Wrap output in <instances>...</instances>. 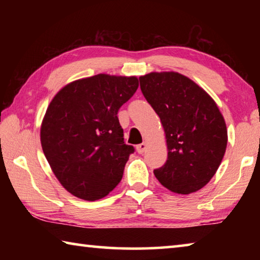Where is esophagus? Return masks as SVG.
<instances>
[{
    "instance_id": "34e87169",
    "label": "esophagus",
    "mask_w": 260,
    "mask_h": 260,
    "mask_svg": "<svg viewBox=\"0 0 260 260\" xmlns=\"http://www.w3.org/2000/svg\"><path fill=\"white\" fill-rule=\"evenodd\" d=\"M146 149H147V143L142 142L141 144H139L138 147H136V151H138L139 153H143L144 151H146Z\"/></svg>"
}]
</instances>
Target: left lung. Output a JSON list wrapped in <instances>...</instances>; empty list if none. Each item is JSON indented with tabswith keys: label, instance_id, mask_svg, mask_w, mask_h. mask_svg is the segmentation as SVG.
Returning <instances> with one entry per match:
<instances>
[{
	"label": "left lung",
	"instance_id": "8db88e82",
	"mask_svg": "<svg viewBox=\"0 0 260 260\" xmlns=\"http://www.w3.org/2000/svg\"><path fill=\"white\" fill-rule=\"evenodd\" d=\"M140 87L166 135L167 160L153 171L155 177L173 192L200 190L217 172L227 147L226 122L217 104L177 72L146 74Z\"/></svg>",
	"mask_w": 260,
	"mask_h": 260
}]
</instances>
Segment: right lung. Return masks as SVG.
Wrapping results in <instances>:
<instances>
[{
  "label": "right lung",
  "mask_w": 260,
  "mask_h": 260,
  "mask_svg": "<svg viewBox=\"0 0 260 260\" xmlns=\"http://www.w3.org/2000/svg\"><path fill=\"white\" fill-rule=\"evenodd\" d=\"M139 87L136 77L109 74L73 81L56 94L41 126V146L69 192L103 199L120 182L134 147L124 142L118 111Z\"/></svg>",
  "instance_id": "obj_1"
}]
</instances>
